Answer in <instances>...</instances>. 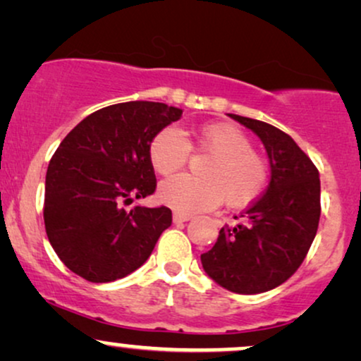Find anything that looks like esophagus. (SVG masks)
<instances>
[{
  "label": "esophagus",
  "instance_id": "esophagus-1",
  "mask_svg": "<svg viewBox=\"0 0 361 361\" xmlns=\"http://www.w3.org/2000/svg\"><path fill=\"white\" fill-rule=\"evenodd\" d=\"M191 214L188 213H181V212H175L173 213V221L175 223H185V221H190L191 220Z\"/></svg>",
  "mask_w": 361,
  "mask_h": 361
}]
</instances>
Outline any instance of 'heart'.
Segmentation results:
<instances>
[{"label": "heart", "instance_id": "heart-1", "mask_svg": "<svg viewBox=\"0 0 361 361\" xmlns=\"http://www.w3.org/2000/svg\"><path fill=\"white\" fill-rule=\"evenodd\" d=\"M196 145L213 157L203 168V178L178 175L158 188L159 202L176 212L196 213L212 209L225 200L228 207H245L257 200L267 186L268 166L252 152V141L240 128L228 123H208L195 133ZM190 145L176 128L168 126L149 145V161L159 175L183 168Z\"/></svg>", "mask_w": 361, "mask_h": 361}]
</instances>
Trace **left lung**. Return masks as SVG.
<instances>
[{"label":"left lung","mask_w":361,"mask_h":361,"mask_svg":"<svg viewBox=\"0 0 361 361\" xmlns=\"http://www.w3.org/2000/svg\"><path fill=\"white\" fill-rule=\"evenodd\" d=\"M228 116L262 140L270 183L240 214L241 225L221 228L202 264L228 291L257 295L285 283L307 257L320 221V175L290 135L253 118Z\"/></svg>","instance_id":"left-lung-1"}]
</instances>
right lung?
Instances as JSON below:
<instances>
[{"mask_svg": "<svg viewBox=\"0 0 361 361\" xmlns=\"http://www.w3.org/2000/svg\"><path fill=\"white\" fill-rule=\"evenodd\" d=\"M183 109L128 102L102 108L78 123L48 165L44 228L53 250L91 283L125 278L152 255L171 226V209L123 204L157 188L149 145Z\"/></svg>", "mask_w": 361, "mask_h": 361, "instance_id": "1", "label": "right lung"}]
</instances>
